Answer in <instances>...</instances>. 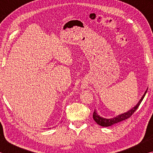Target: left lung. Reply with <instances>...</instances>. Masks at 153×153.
Listing matches in <instances>:
<instances>
[{"mask_svg": "<svg viewBox=\"0 0 153 153\" xmlns=\"http://www.w3.org/2000/svg\"><path fill=\"white\" fill-rule=\"evenodd\" d=\"M147 90H148V89H146V90L144 92V94H143V96H142V98H140V100L138 101V102L137 103L136 105L134 106L132 108L129 109L128 111H127V112L121 113V114H120V115H118L117 116L114 117L113 118L108 119V118H105V117H101V116H100L98 114L97 111L94 110V113H93V119H94V120L97 123V124H98L99 126H102V127L111 126L114 125V124L120 122V121H122L123 120H127L128 118L130 117L131 115H132V114L135 112L137 108H138L139 105H140L141 102L142 101V100H143V98H144L145 95H146Z\"/></svg>", "mask_w": 153, "mask_h": 153, "instance_id": "1", "label": "left lung"}]
</instances>
